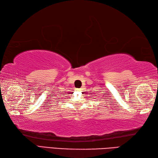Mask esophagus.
Here are the masks:
<instances>
[{"mask_svg": "<svg viewBox=\"0 0 158 158\" xmlns=\"http://www.w3.org/2000/svg\"><path fill=\"white\" fill-rule=\"evenodd\" d=\"M76 90H77V91H81V89L77 88V89H76Z\"/></svg>", "mask_w": 158, "mask_h": 158, "instance_id": "34e87169", "label": "esophagus"}]
</instances>
